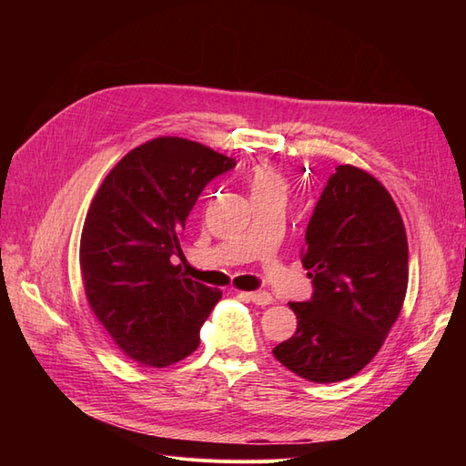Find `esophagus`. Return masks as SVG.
Returning <instances> with one entry per match:
<instances>
[{
  "instance_id": "1",
  "label": "esophagus",
  "mask_w": 466,
  "mask_h": 466,
  "mask_svg": "<svg viewBox=\"0 0 466 466\" xmlns=\"http://www.w3.org/2000/svg\"><path fill=\"white\" fill-rule=\"evenodd\" d=\"M247 298L255 303V305H270L272 301H274V298L268 291H250V293H247Z\"/></svg>"
}]
</instances>
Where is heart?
<instances>
[{
	"mask_svg": "<svg viewBox=\"0 0 466 466\" xmlns=\"http://www.w3.org/2000/svg\"><path fill=\"white\" fill-rule=\"evenodd\" d=\"M248 185L257 196L264 192H272V190H281L284 182H281V175L276 171L272 165L268 163H258L257 167H252V171L248 175Z\"/></svg>",
	"mask_w": 466,
	"mask_h": 466,
	"instance_id": "heart-1",
	"label": "heart"
}]
</instances>
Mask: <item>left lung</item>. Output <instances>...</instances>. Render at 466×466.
<instances>
[{
    "mask_svg": "<svg viewBox=\"0 0 466 466\" xmlns=\"http://www.w3.org/2000/svg\"><path fill=\"white\" fill-rule=\"evenodd\" d=\"M301 262L313 295L289 303L298 330L272 354L313 383L350 379L375 358L406 298L408 241L387 188L338 165L307 223Z\"/></svg>",
    "mask_w": 466,
    "mask_h": 466,
    "instance_id": "1",
    "label": "left lung"
}]
</instances>
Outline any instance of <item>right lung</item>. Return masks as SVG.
Instances as JSON below:
<instances>
[{
  "mask_svg": "<svg viewBox=\"0 0 466 466\" xmlns=\"http://www.w3.org/2000/svg\"><path fill=\"white\" fill-rule=\"evenodd\" d=\"M235 159L163 136L106 175L83 225L79 266L87 301L115 344L147 368L190 356L221 291L180 274L182 229L209 180Z\"/></svg>",
  "mask_w": 466,
  "mask_h": 466,
  "instance_id": "add662e5",
  "label": "right lung"
}]
</instances>
